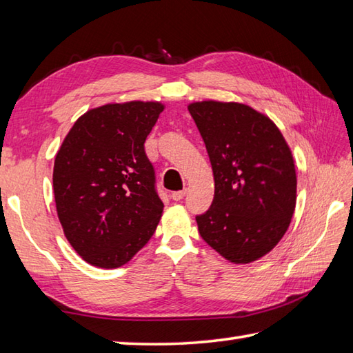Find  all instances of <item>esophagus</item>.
<instances>
[{
    "instance_id": "34e87169",
    "label": "esophagus",
    "mask_w": 353,
    "mask_h": 353,
    "mask_svg": "<svg viewBox=\"0 0 353 353\" xmlns=\"http://www.w3.org/2000/svg\"><path fill=\"white\" fill-rule=\"evenodd\" d=\"M185 194H186V191H185V190H183V191H176V192H172V194H171V197H172V200L179 201V200H182V199L185 197Z\"/></svg>"
}]
</instances>
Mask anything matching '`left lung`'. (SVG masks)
<instances>
[{
    "instance_id": "1",
    "label": "left lung",
    "mask_w": 353,
    "mask_h": 353,
    "mask_svg": "<svg viewBox=\"0 0 353 353\" xmlns=\"http://www.w3.org/2000/svg\"><path fill=\"white\" fill-rule=\"evenodd\" d=\"M188 110L215 182L211 208L196 216L200 235L234 264L258 261L294 214L297 176L287 141L272 119L243 103L205 100Z\"/></svg>"
}]
</instances>
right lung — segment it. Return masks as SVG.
I'll list each match as a JSON object with an SVG mask.
<instances>
[{
	"mask_svg": "<svg viewBox=\"0 0 353 353\" xmlns=\"http://www.w3.org/2000/svg\"><path fill=\"white\" fill-rule=\"evenodd\" d=\"M163 108L125 101L91 109L59 148L52 170L57 216L88 264L121 267L154 234L163 203L144 142Z\"/></svg>",
	"mask_w": 353,
	"mask_h": 353,
	"instance_id": "obj_1",
	"label": "right lung"
}]
</instances>
